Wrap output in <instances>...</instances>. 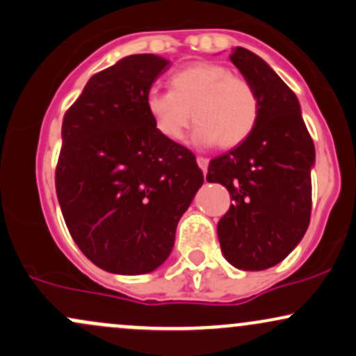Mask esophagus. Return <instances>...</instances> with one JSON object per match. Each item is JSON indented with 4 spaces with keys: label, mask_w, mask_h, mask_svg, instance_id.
Segmentation results:
<instances>
[{
    "label": "esophagus",
    "mask_w": 356,
    "mask_h": 356,
    "mask_svg": "<svg viewBox=\"0 0 356 356\" xmlns=\"http://www.w3.org/2000/svg\"><path fill=\"white\" fill-rule=\"evenodd\" d=\"M196 163H198V166L200 168H202V171L203 173H207V170H208V158H204V156H198L196 158Z\"/></svg>",
    "instance_id": "esophagus-1"
}]
</instances>
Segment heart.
Masks as SVG:
<instances>
[{"instance_id":"b5f03b06","label":"heart","mask_w":356,"mask_h":356,"mask_svg":"<svg viewBox=\"0 0 356 356\" xmlns=\"http://www.w3.org/2000/svg\"><path fill=\"white\" fill-rule=\"evenodd\" d=\"M170 91L152 90L146 111L153 127L170 141L185 136L191 118L198 121L193 138L200 145L235 148L245 143L260 118V99L252 83L227 66L196 61L175 71ZM194 115H191V111Z\"/></svg>"}]
</instances>
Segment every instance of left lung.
Returning <instances> with one entry per match:
<instances>
[{
    "label": "left lung",
    "mask_w": 356,
    "mask_h": 356,
    "mask_svg": "<svg viewBox=\"0 0 356 356\" xmlns=\"http://www.w3.org/2000/svg\"><path fill=\"white\" fill-rule=\"evenodd\" d=\"M229 60L257 91L260 118L245 143L210 161L207 181L227 186L233 200L216 228L225 258L260 271L285 260L310 225L315 146L286 83L240 46Z\"/></svg>",
    "instance_id": "8db88e82"
}]
</instances>
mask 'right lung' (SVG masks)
<instances>
[{"mask_svg": "<svg viewBox=\"0 0 356 356\" xmlns=\"http://www.w3.org/2000/svg\"><path fill=\"white\" fill-rule=\"evenodd\" d=\"M170 61L131 54L93 74L63 118L56 195L74 243L102 270L143 275L170 257L203 185L185 146L166 140L146 95Z\"/></svg>", "mask_w": 356, "mask_h": 356, "instance_id": "add662e5", "label": "right lung"}]
</instances>
